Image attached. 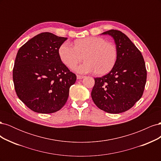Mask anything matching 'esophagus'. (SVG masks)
Here are the masks:
<instances>
[{
  "mask_svg": "<svg viewBox=\"0 0 161 161\" xmlns=\"http://www.w3.org/2000/svg\"><path fill=\"white\" fill-rule=\"evenodd\" d=\"M84 77H85L84 76H80V75H77L76 76L77 79H83Z\"/></svg>",
  "mask_w": 161,
  "mask_h": 161,
  "instance_id": "esophagus-1",
  "label": "esophagus"
}]
</instances>
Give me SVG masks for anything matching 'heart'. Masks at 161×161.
Returning <instances> with one entry per match:
<instances>
[{"label": "heart", "instance_id": "heart-1", "mask_svg": "<svg viewBox=\"0 0 161 161\" xmlns=\"http://www.w3.org/2000/svg\"><path fill=\"white\" fill-rule=\"evenodd\" d=\"M58 53L64 64L70 69L83 59L82 64L75 68L79 73L85 74L96 72L98 75H104L114 67L118 57L115 46L99 37L79 39L75 42V47L69 42L60 46Z\"/></svg>", "mask_w": 161, "mask_h": 161}]
</instances>
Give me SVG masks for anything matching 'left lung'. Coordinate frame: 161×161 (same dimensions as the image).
<instances>
[{
	"label": "left lung",
	"instance_id": "8db88e82",
	"mask_svg": "<svg viewBox=\"0 0 161 161\" xmlns=\"http://www.w3.org/2000/svg\"><path fill=\"white\" fill-rule=\"evenodd\" d=\"M114 38L118 51L114 67L95 78L91 97L98 108L109 114H120L132 108L142 96L147 69L142 53L124 33L111 30L102 33Z\"/></svg>",
	"mask_w": 161,
	"mask_h": 161
}]
</instances>
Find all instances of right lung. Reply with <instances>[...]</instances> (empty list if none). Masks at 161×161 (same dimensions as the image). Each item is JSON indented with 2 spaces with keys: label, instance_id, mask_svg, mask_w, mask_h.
I'll use <instances>...</instances> for the list:
<instances>
[{
  "label": "right lung",
  "instance_id": "obj_1",
  "mask_svg": "<svg viewBox=\"0 0 161 161\" xmlns=\"http://www.w3.org/2000/svg\"><path fill=\"white\" fill-rule=\"evenodd\" d=\"M67 40L41 33L21 46L13 70L16 93L23 103L40 114L59 111L66 103L76 76L63 64L58 53Z\"/></svg>",
  "mask_w": 161,
  "mask_h": 161
}]
</instances>
